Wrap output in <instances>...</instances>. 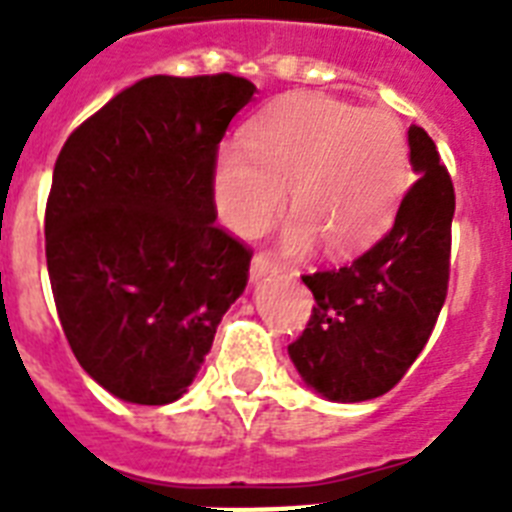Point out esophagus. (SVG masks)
<instances>
[{
    "instance_id": "obj_1",
    "label": "esophagus",
    "mask_w": 512,
    "mask_h": 512,
    "mask_svg": "<svg viewBox=\"0 0 512 512\" xmlns=\"http://www.w3.org/2000/svg\"><path fill=\"white\" fill-rule=\"evenodd\" d=\"M279 271V265L273 263L268 255H255L252 257V263H249V281L257 284V281H263L265 276H273V273Z\"/></svg>"
}]
</instances>
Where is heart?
Instances as JSON below:
<instances>
[{"label":"heart","mask_w":512,"mask_h":512,"mask_svg":"<svg viewBox=\"0 0 512 512\" xmlns=\"http://www.w3.org/2000/svg\"><path fill=\"white\" fill-rule=\"evenodd\" d=\"M241 143L225 146L212 172L217 215L236 236L263 231L289 188L297 217L284 249L300 255L321 236L332 255H353L380 239L404 196L409 151L388 108L292 95L257 116Z\"/></svg>","instance_id":"b5f03b06"}]
</instances>
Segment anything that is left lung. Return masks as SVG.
Returning <instances> with one entry per match:
<instances>
[{"mask_svg": "<svg viewBox=\"0 0 512 512\" xmlns=\"http://www.w3.org/2000/svg\"><path fill=\"white\" fill-rule=\"evenodd\" d=\"M409 164L417 183L385 239L340 271L303 276L316 308L289 358L327 401L356 404L388 393L422 353L446 300L454 185L417 124L409 127Z\"/></svg>", "mask_w": 512, "mask_h": 512, "instance_id": "left-lung-1", "label": "left lung"}]
</instances>
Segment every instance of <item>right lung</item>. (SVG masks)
Instances as JSON below:
<instances>
[{"label":"right lung","instance_id":"right-lung-1","mask_svg":"<svg viewBox=\"0 0 512 512\" xmlns=\"http://www.w3.org/2000/svg\"><path fill=\"white\" fill-rule=\"evenodd\" d=\"M257 87L148 76L60 151L44 212L52 297L82 369L127 404L183 396L247 287L249 252L217 228V143Z\"/></svg>","mask_w":512,"mask_h":512}]
</instances>
